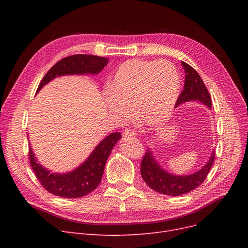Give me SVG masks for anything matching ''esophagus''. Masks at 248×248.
<instances>
[{
  "instance_id": "1",
  "label": "esophagus",
  "mask_w": 248,
  "mask_h": 248,
  "mask_svg": "<svg viewBox=\"0 0 248 248\" xmlns=\"http://www.w3.org/2000/svg\"><path fill=\"white\" fill-rule=\"evenodd\" d=\"M123 136L124 137V138H134V137H136L137 136V134H136V132L134 131L133 128H126V129H124V134H123Z\"/></svg>"
}]
</instances>
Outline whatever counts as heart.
I'll list each match as a JSON object with an SVG mask.
<instances>
[{
    "instance_id": "b5f03b06",
    "label": "heart",
    "mask_w": 248,
    "mask_h": 248,
    "mask_svg": "<svg viewBox=\"0 0 248 248\" xmlns=\"http://www.w3.org/2000/svg\"><path fill=\"white\" fill-rule=\"evenodd\" d=\"M181 80L169 61L132 59L111 74L106 99L108 109L122 119L134 108L141 123L155 125L171 114L180 94Z\"/></svg>"
}]
</instances>
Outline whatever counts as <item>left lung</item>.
Here are the masks:
<instances>
[{"instance_id": "left-lung-1", "label": "left lung", "mask_w": 248, "mask_h": 248, "mask_svg": "<svg viewBox=\"0 0 248 248\" xmlns=\"http://www.w3.org/2000/svg\"><path fill=\"white\" fill-rule=\"evenodd\" d=\"M182 66L186 73L185 83L184 89L176 102V107L187 101H199L211 108L212 100L209 91L198 72L184 61H182ZM214 159L215 152L212 153L207 164L196 173L186 176H178L168 173L161 168L157 163V160L154 158L152 150L148 147L144 158L141 160L140 174L147 185L154 191L169 195V196H180V195L196 189L203 183L213 165Z\"/></svg>"}]
</instances>
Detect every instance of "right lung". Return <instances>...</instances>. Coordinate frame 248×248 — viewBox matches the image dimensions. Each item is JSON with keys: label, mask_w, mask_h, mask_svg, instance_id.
<instances>
[{"label": "right lung", "mask_w": 248, "mask_h": 248, "mask_svg": "<svg viewBox=\"0 0 248 248\" xmlns=\"http://www.w3.org/2000/svg\"><path fill=\"white\" fill-rule=\"evenodd\" d=\"M108 63V58L94 55L76 54L59 60L45 74L37 93L57 76L73 74H97ZM121 133H112L103 139L89 157L75 170L65 174H53L45 169L29 147V159L33 171L41 185L49 193L63 198H80L93 192L100 183L104 167Z\"/></svg>", "instance_id": "right-lung-1"}]
</instances>
